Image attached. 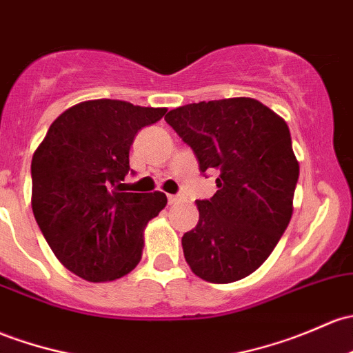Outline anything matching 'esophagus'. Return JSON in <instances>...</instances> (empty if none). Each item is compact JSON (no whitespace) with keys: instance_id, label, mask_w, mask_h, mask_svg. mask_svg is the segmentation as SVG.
<instances>
[{"instance_id":"obj_1","label":"esophagus","mask_w":353,"mask_h":353,"mask_svg":"<svg viewBox=\"0 0 353 353\" xmlns=\"http://www.w3.org/2000/svg\"><path fill=\"white\" fill-rule=\"evenodd\" d=\"M167 199H169V205H176V203L183 201V196H179V194H169V196H167Z\"/></svg>"}]
</instances>
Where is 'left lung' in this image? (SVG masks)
<instances>
[{"mask_svg": "<svg viewBox=\"0 0 353 353\" xmlns=\"http://www.w3.org/2000/svg\"><path fill=\"white\" fill-rule=\"evenodd\" d=\"M165 121L194 150L199 170H218V191L196 201L184 259L208 283L250 276L272 254L292 216L299 162L288 123L254 98L179 106Z\"/></svg>", "mask_w": 353, "mask_h": 353, "instance_id": "1", "label": "left lung"}]
</instances>
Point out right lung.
I'll use <instances>...</instances> for the list:
<instances>
[{"instance_id": "add662e5", "label": "right lung", "mask_w": 353, "mask_h": 353, "mask_svg": "<svg viewBox=\"0 0 353 353\" xmlns=\"http://www.w3.org/2000/svg\"><path fill=\"white\" fill-rule=\"evenodd\" d=\"M167 108L89 99L59 114L32 159V210L65 269L89 283L127 276L142 259L143 230L164 192H121L137 132Z\"/></svg>"}]
</instances>
